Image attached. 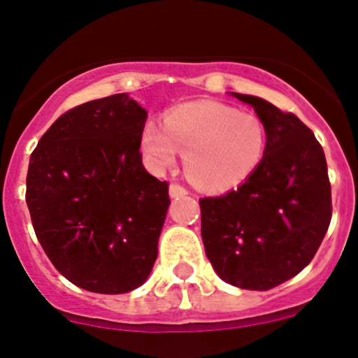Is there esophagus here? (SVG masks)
I'll return each instance as SVG.
<instances>
[{
  "instance_id": "34e87169",
  "label": "esophagus",
  "mask_w": 358,
  "mask_h": 358,
  "mask_svg": "<svg viewBox=\"0 0 358 358\" xmlns=\"http://www.w3.org/2000/svg\"><path fill=\"white\" fill-rule=\"evenodd\" d=\"M189 194V190L185 189V187L178 185V183H171L169 185V197L171 199H176V197H183V195Z\"/></svg>"
}]
</instances>
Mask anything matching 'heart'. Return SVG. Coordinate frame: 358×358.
Masks as SVG:
<instances>
[{
    "label": "heart",
    "instance_id": "obj_1",
    "mask_svg": "<svg viewBox=\"0 0 358 358\" xmlns=\"http://www.w3.org/2000/svg\"><path fill=\"white\" fill-rule=\"evenodd\" d=\"M268 134L254 113L216 101L187 104L164 116L163 127L145 123L141 149L154 171L173 168L183 152L192 183L204 190H227L245 182L266 154Z\"/></svg>",
    "mask_w": 358,
    "mask_h": 358
}]
</instances>
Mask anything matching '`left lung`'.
Segmentation results:
<instances>
[{
	"mask_svg": "<svg viewBox=\"0 0 358 358\" xmlns=\"http://www.w3.org/2000/svg\"><path fill=\"white\" fill-rule=\"evenodd\" d=\"M268 134L259 168L228 194L199 201L202 242L217 276L243 289H271L314 259L331 221L324 150L293 113L231 92Z\"/></svg>",
	"mask_w": 358,
	"mask_h": 358,
	"instance_id": "obj_1",
	"label": "left lung"
}]
</instances>
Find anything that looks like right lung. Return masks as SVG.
Here are the masks:
<instances>
[{
  "instance_id": "obj_1",
  "label": "right lung",
  "mask_w": 358,
  "mask_h": 358,
  "mask_svg": "<svg viewBox=\"0 0 358 358\" xmlns=\"http://www.w3.org/2000/svg\"><path fill=\"white\" fill-rule=\"evenodd\" d=\"M148 111L115 94L59 116L29 161L27 201L37 240L77 287L118 295L152 271L168 183L142 164Z\"/></svg>"
}]
</instances>
